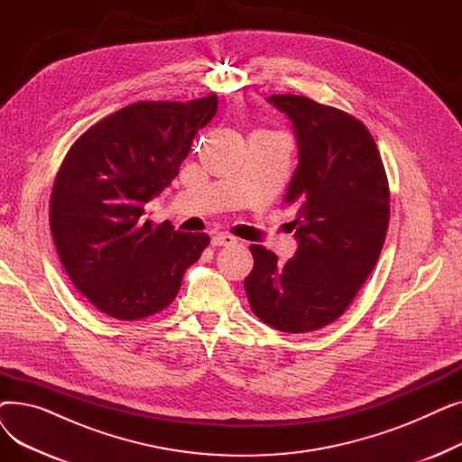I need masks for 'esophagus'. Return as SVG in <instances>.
<instances>
[{
	"instance_id": "esophagus-1",
	"label": "esophagus",
	"mask_w": 462,
	"mask_h": 462,
	"mask_svg": "<svg viewBox=\"0 0 462 462\" xmlns=\"http://www.w3.org/2000/svg\"><path fill=\"white\" fill-rule=\"evenodd\" d=\"M237 239L230 234H213L211 236V245L213 247H228V245H236Z\"/></svg>"
}]
</instances>
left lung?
<instances>
[{"mask_svg":"<svg viewBox=\"0 0 462 462\" xmlns=\"http://www.w3.org/2000/svg\"><path fill=\"white\" fill-rule=\"evenodd\" d=\"M298 145V168L284 202L298 209V251L251 245L245 292L256 317L284 333L337 320L367 281L390 223V189L376 143L359 119L298 95H272Z\"/></svg>","mask_w":462,"mask_h":462,"instance_id":"8db88e82","label":"left lung"}]
</instances>
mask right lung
Segmentation results:
<instances>
[{
	"instance_id": "1",
	"label": "right lung",
	"mask_w": 462,
	"mask_h": 462,
	"mask_svg": "<svg viewBox=\"0 0 462 462\" xmlns=\"http://www.w3.org/2000/svg\"><path fill=\"white\" fill-rule=\"evenodd\" d=\"M217 95L189 103H134L101 119L69 150L51 199V228L67 275L93 307L117 320L162 310L209 244L168 221L153 228L145 204L172 183Z\"/></svg>"
}]
</instances>
